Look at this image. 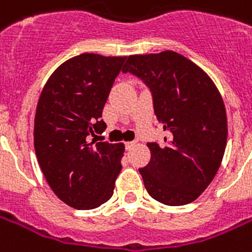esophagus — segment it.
Wrapping results in <instances>:
<instances>
[{
    "instance_id": "obj_1",
    "label": "esophagus",
    "mask_w": 252,
    "mask_h": 252,
    "mask_svg": "<svg viewBox=\"0 0 252 252\" xmlns=\"http://www.w3.org/2000/svg\"><path fill=\"white\" fill-rule=\"evenodd\" d=\"M133 145H135V141H126V150H131Z\"/></svg>"
}]
</instances>
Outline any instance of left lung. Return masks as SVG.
Wrapping results in <instances>:
<instances>
[{
    "label": "left lung",
    "mask_w": 252,
    "mask_h": 252,
    "mask_svg": "<svg viewBox=\"0 0 252 252\" xmlns=\"http://www.w3.org/2000/svg\"><path fill=\"white\" fill-rule=\"evenodd\" d=\"M123 72L150 88L165 145L148 143L150 163L139 169L147 191L167 206H184L202 195L220 167L227 116L208 74L172 50L129 56Z\"/></svg>",
    "instance_id": "8db88e82"
}]
</instances>
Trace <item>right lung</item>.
I'll list each match as a JSON object with an SVG mask.
<instances>
[{"label":"right lung","instance_id":"add662e5","mask_svg":"<svg viewBox=\"0 0 252 252\" xmlns=\"http://www.w3.org/2000/svg\"><path fill=\"white\" fill-rule=\"evenodd\" d=\"M126 57L83 53L52 73L34 117V150L41 171L60 200L92 210L113 195L124 144L97 141L115 79Z\"/></svg>","mask_w":252,"mask_h":252}]
</instances>
